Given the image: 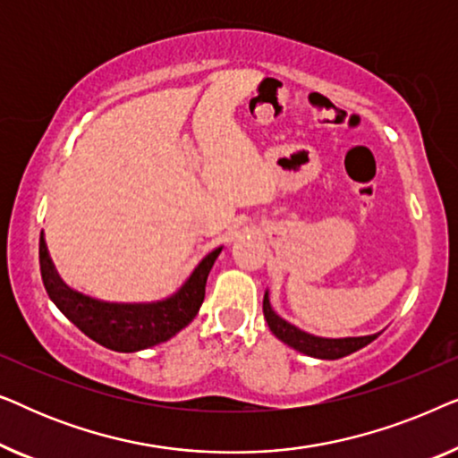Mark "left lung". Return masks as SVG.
<instances>
[{"mask_svg": "<svg viewBox=\"0 0 458 458\" xmlns=\"http://www.w3.org/2000/svg\"><path fill=\"white\" fill-rule=\"evenodd\" d=\"M262 312H265L268 329H271L281 342H285L287 346L296 348L298 352L315 356V359H327V360L342 359V356H348L356 352V350L365 348L367 344H371L375 337L379 335L377 334V335H365V337H344V340H325V337L309 335L275 315L271 304H268V293H265V300H262Z\"/></svg>", "mask_w": 458, "mask_h": 458, "instance_id": "left-lung-1", "label": "left lung"}]
</instances>
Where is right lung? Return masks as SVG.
<instances>
[{
  "label": "right lung",
  "mask_w": 458,
  "mask_h": 458,
  "mask_svg": "<svg viewBox=\"0 0 458 458\" xmlns=\"http://www.w3.org/2000/svg\"><path fill=\"white\" fill-rule=\"evenodd\" d=\"M218 254H221V248L212 250L185 281V285L162 302L106 304L68 290L62 284L49 260L43 233L39 237L41 279L49 298L64 312L68 321L77 325L87 337L116 352H137V350L156 346V344L171 340L185 325H190L204 302L206 279Z\"/></svg>",
  "instance_id": "obj_1"
}]
</instances>
